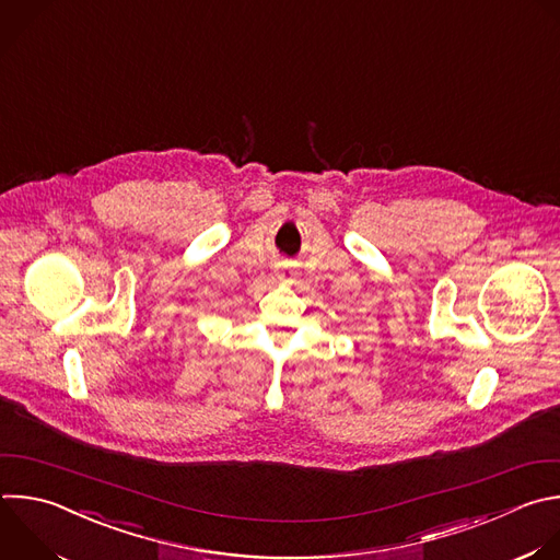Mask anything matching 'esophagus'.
Returning a JSON list of instances; mask_svg holds the SVG:
<instances>
[{"instance_id":"34e87169","label":"esophagus","mask_w":560,"mask_h":560,"mask_svg":"<svg viewBox=\"0 0 560 560\" xmlns=\"http://www.w3.org/2000/svg\"><path fill=\"white\" fill-rule=\"evenodd\" d=\"M277 279L283 281V283H290L294 279V268L288 266V264H279L277 266Z\"/></svg>"}]
</instances>
